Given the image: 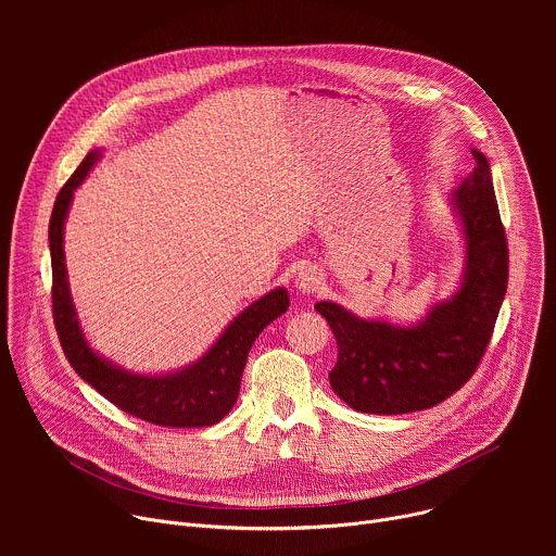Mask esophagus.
<instances>
[{"mask_svg": "<svg viewBox=\"0 0 556 556\" xmlns=\"http://www.w3.org/2000/svg\"><path fill=\"white\" fill-rule=\"evenodd\" d=\"M294 286H296V290L303 292V294H314L316 290H319V288L324 286V275H321L319 270H316V268L307 266V268H303V270L296 275Z\"/></svg>", "mask_w": 556, "mask_h": 556, "instance_id": "34e87169", "label": "esophagus"}]
</instances>
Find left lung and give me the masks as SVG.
<instances>
[{
    "mask_svg": "<svg viewBox=\"0 0 556 556\" xmlns=\"http://www.w3.org/2000/svg\"><path fill=\"white\" fill-rule=\"evenodd\" d=\"M451 200L466 237L462 288L435 303L416 328L365 321L332 301L314 309L330 324L339 358L330 384L356 412L395 416L435 407L478 369L508 286V242L486 155Z\"/></svg>",
    "mask_w": 556,
    "mask_h": 556,
    "instance_id": "1",
    "label": "left lung"
}]
</instances>
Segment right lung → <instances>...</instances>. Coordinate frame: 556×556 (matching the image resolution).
Listing matches in <instances>:
<instances>
[{
    "label": "right lung",
    "instance_id": "add662e5",
    "mask_svg": "<svg viewBox=\"0 0 556 556\" xmlns=\"http://www.w3.org/2000/svg\"><path fill=\"white\" fill-rule=\"evenodd\" d=\"M99 155V151H90L84 157V163L61 187L50 217L52 316L63 354L78 376L105 395L112 405L134 418L172 429L211 427L232 409L237 393H240L249 352L260 332L288 309V292L277 288L249 305L224 330L217 343L198 363L182 371L167 376H138L101 358L78 328L63 257V224L72 193L84 182Z\"/></svg>",
    "mask_w": 556,
    "mask_h": 556
}]
</instances>
